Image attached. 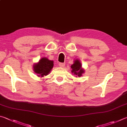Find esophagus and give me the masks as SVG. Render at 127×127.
Segmentation results:
<instances>
[{
	"mask_svg": "<svg viewBox=\"0 0 127 127\" xmlns=\"http://www.w3.org/2000/svg\"><path fill=\"white\" fill-rule=\"evenodd\" d=\"M65 63H59V65L60 66H61V67H64V66H65Z\"/></svg>",
	"mask_w": 127,
	"mask_h": 127,
	"instance_id": "34e87169",
	"label": "esophagus"
}]
</instances>
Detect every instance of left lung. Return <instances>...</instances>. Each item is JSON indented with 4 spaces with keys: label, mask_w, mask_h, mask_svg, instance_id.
Returning a JSON list of instances; mask_svg holds the SVG:
<instances>
[{
    "label": "left lung",
    "mask_w": 127,
    "mask_h": 127,
    "mask_svg": "<svg viewBox=\"0 0 127 127\" xmlns=\"http://www.w3.org/2000/svg\"><path fill=\"white\" fill-rule=\"evenodd\" d=\"M71 68L72 69L71 72L74 73V74L77 75L80 77L82 74L84 73V70L82 68V64L78 60H76L74 63L71 65Z\"/></svg>",
    "instance_id": "8db88e82"
}]
</instances>
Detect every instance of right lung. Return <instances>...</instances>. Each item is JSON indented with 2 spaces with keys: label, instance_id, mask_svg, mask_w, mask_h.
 Returning <instances> with one entry per match:
<instances>
[{
  "label": "right lung",
  "instance_id": "add662e5",
  "mask_svg": "<svg viewBox=\"0 0 127 127\" xmlns=\"http://www.w3.org/2000/svg\"><path fill=\"white\" fill-rule=\"evenodd\" d=\"M53 61H49L46 58H42L37 64L34 65V71L40 77L47 75L53 67Z\"/></svg>",
  "mask_w": 127,
  "mask_h": 127
}]
</instances>
